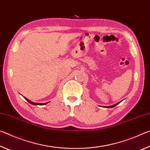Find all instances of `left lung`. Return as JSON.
Returning a JSON list of instances; mask_svg holds the SVG:
<instances>
[{"mask_svg": "<svg viewBox=\"0 0 150 150\" xmlns=\"http://www.w3.org/2000/svg\"><path fill=\"white\" fill-rule=\"evenodd\" d=\"M120 102H121V101H120ZM116 103V104H115V105H112V106H106V108H112V107H115V106H116V105H118V104L119 103Z\"/></svg>", "mask_w": 150, "mask_h": 150, "instance_id": "8db88e82", "label": "left lung"}]
</instances>
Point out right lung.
I'll return each mask as SVG.
<instances>
[{"instance_id":"add662e5","label":"right lung","mask_w":150,"mask_h":150,"mask_svg":"<svg viewBox=\"0 0 150 150\" xmlns=\"http://www.w3.org/2000/svg\"><path fill=\"white\" fill-rule=\"evenodd\" d=\"M24 98L25 99H26L28 102L29 103H30V104H32V105H46V104H47L48 103V102L47 103H33V102H32V101H30V100H28V98H25L24 97Z\"/></svg>"}]
</instances>
